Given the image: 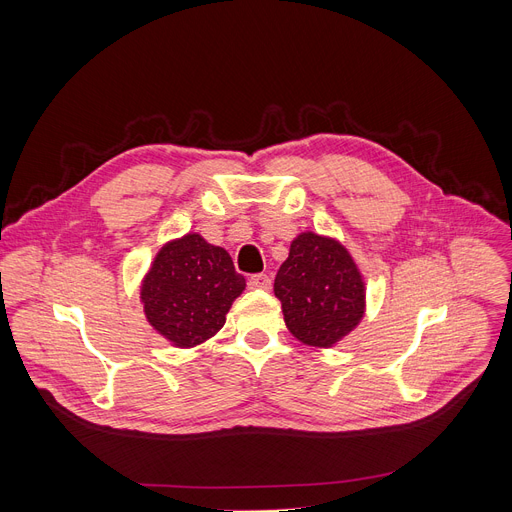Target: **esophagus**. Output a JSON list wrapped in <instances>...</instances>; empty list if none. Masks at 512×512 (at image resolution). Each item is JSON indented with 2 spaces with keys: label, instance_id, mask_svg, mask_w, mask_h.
Instances as JSON below:
<instances>
[{
  "label": "esophagus",
  "instance_id": "1",
  "mask_svg": "<svg viewBox=\"0 0 512 512\" xmlns=\"http://www.w3.org/2000/svg\"><path fill=\"white\" fill-rule=\"evenodd\" d=\"M249 288H263V290H270L272 288V280L267 274H255L249 278Z\"/></svg>",
  "mask_w": 512,
  "mask_h": 512
}]
</instances>
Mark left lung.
I'll return each instance as SVG.
<instances>
[{
  "instance_id": "8db88e82",
  "label": "left lung",
  "mask_w": 512,
  "mask_h": 512,
  "mask_svg": "<svg viewBox=\"0 0 512 512\" xmlns=\"http://www.w3.org/2000/svg\"><path fill=\"white\" fill-rule=\"evenodd\" d=\"M274 292L294 338L332 346L355 330L365 311V284L338 240L303 232L292 240Z\"/></svg>"
}]
</instances>
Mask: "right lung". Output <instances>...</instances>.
I'll return each mask as SVG.
<instances>
[{"label":"right lung","mask_w":512,"mask_h":512,"mask_svg":"<svg viewBox=\"0 0 512 512\" xmlns=\"http://www.w3.org/2000/svg\"><path fill=\"white\" fill-rule=\"evenodd\" d=\"M245 290L232 257L199 234L168 242L141 286L149 324L176 346L201 344L222 330L232 301Z\"/></svg>","instance_id":"1"}]
</instances>
